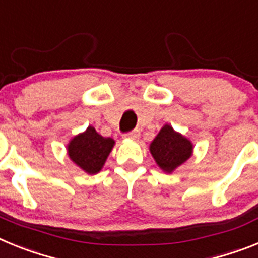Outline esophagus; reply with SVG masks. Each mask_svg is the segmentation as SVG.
<instances>
[{"label": "esophagus", "instance_id": "34e87169", "mask_svg": "<svg viewBox=\"0 0 258 258\" xmlns=\"http://www.w3.org/2000/svg\"><path fill=\"white\" fill-rule=\"evenodd\" d=\"M139 136H140V134H139V131H131L128 132V134H126L124 135V138L126 139H131V140H136V139H139Z\"/></svg>", "mask_w": 258, "mask_h": 258}]
</instances>
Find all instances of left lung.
Masks as SVG:
<instances>
[{"label":"left lung","mask_w":258,"mask_h":258,"mask_svg":"<svg viewBox=\"0 0 258 258\" xmlns=\"http://www.w3.org/2000/svg\"><path fill=\"white\" fill-rule=\"evenodd\" d=\"M149 152L161 170L171 174L194 153V144L188 138L165 124L149 145Z\"/></svg>","instance_id":"left-lung-1"}]
</instances>
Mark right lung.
<instances>
[{"mask_svg": "<svg viewBox=\"0 0 258 258\" xmlns=\"http://www.w3.org/2000/svg\"><path fill=\"white\" fill-rule=\"evenodd\" d=\"M115 142L111 138H104L93 126H88L67 144V154L70 160L89 175L100 172L113 151Z\"/></svg>", "mask_w": 258, "mask_h": 258, "instance_id": "1", "label": "right lung"}]
</instances>
